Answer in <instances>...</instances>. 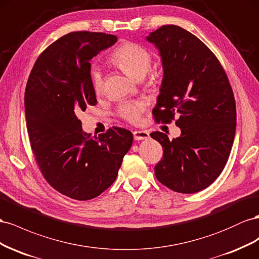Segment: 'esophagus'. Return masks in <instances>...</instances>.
I'll return each mask as SVG.
<instances>
[{"label":"esophagus","instance_id":"esophagus-1","mask_svg":"<svg viewBox=\"0 0 259 259\" xmlns=\"http://www.w3.org/2000/svg\"><path fill=\"white\" fill-rule=\"evenodd\" d=\"M150 134L147 131H141V130H136L134 131V138L137 141H140V140H146L149 139Z\"/></svg>","mask_w":259,"mask_h":259}]
</instances>
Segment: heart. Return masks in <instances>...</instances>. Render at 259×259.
<instances>
[{
	"instance_id": "obj_1",
	"label": "heart",
	"mask_w": 259,
	"mask_h": 259,
	"mask_svg": "<svg viewBox=\"0 0 259 259\" xmlns=\"http://www.w3.org/2000/svg\"><path fill=\"white\" fill-rule=\"evenodd\" d=\"M109 61L116 67L136 80H141L150 70L153 63V55L144 47L135 42H124L118 47L109 57ZM91 84L94 92L100 94L103 90V77L99 70L91 71ZM144 110L142 101L128 102L118 108V115L131 123H138Z\"/></svg>"
}]
</instances>
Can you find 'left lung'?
Wrapping results in <instances>:
<instances>
[{
  "label": "left lung",
  "mask_w": 259,
  "mask_h": 259,
  "mask_svg": "<svg viewBox=\"0 0 259 259\" xmlns=\"http://www.w3.org/2000/svg\"><path fill=\"white\" fill-rule=\"evenodd\" d=\"M146 39L159 50L164 68L154 120L170 123L178 115L181 129L172 140L151 134L164 150L155 176L175 192L196 193L218 178L230 155L236 125L232 88L216 55L186 29L161 26Z\"/></svg>",
  "instance_id": "1"
}]
</instances>
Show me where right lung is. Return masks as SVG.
Here are the masks:
<instances>
[{"mask_svg": "<svg viewBox=\"0 0 259 259\" xmlns=\"http://www.w3.org/2000/svg\"><path fill=\"white\" fill-rule=\"evenodd\" d=\"M116 41L103 32L65 34L42 52L27 81L26 124L36 164L52 188L78 201L112 186L134 141L119 127L91 137L78 118L98 103L90 61Z\"/></svg>", "mask_w": 259, "mask_h": 259, "instance_id": "obj_1", "label": "right lung"}]
</instances>
